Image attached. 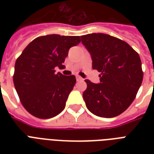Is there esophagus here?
Returning a JSON list of instances; mask_svg holds the SVG:
<instances>
[{
	"label": "esophagus",
	"mask_w": 154,
	"mask_h": 154,
	"mask_svg": "<svg viewBox=\"0 0 154 154\" xmlns=\"http://www.w3.org/2000/svg\"><path fill=\"white\" fill-rule=\"evenodd\" d=\"M76 79H77V82H81V81H83V78L80 77V76H77V77H76Z\"/></svg>",
	"instance_id": "esophagus-1"
}]
</instances>
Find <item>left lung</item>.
<instances>
[{
    "label": "left lung",
    "mask_w": 154,
    "mask_h": 154,
    "mask_svg": "<svg viewBox=\"0 0 154 154\" xmlns=\"http://www.w3.org/2000/svg\"><path fill=\"white\" fill-rule=\"evenodd\" d=\"M90 53L93 69L101 72L100 83L85 80L83 93L87 109L101 117H117L136 97L143 80L139 54L124 41L105 33L82 36Z\"/></svg>",
    "instance_id": "obj_1"
}]
</instances>
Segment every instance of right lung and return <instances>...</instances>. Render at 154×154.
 I'll return each mask as SVG.
<instances>
[{
	"label": "right lung",
	"instance_id": "1",
	"mask_svg": "<svg viewBox=\"0 0 154 154\" xmlns=\"http://www.w3.org/2000/svg\"><path fill=\"white\" fill-rule=\"evenodd\" d=\"M80 42L79 36H42L30 42L17 59L13 83L20 102L30 114L48 119L65 109L76 77L55 73V68L64 67L69 49Z\"/></svg>",
	"mask_w": 154,
	"mask_h": 154
}]
</instances>
